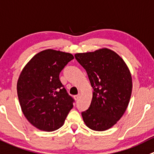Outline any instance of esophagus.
I'll return each mask as SVG.
<instances>
[{"instance_id":"obj_1","label":"esophagus","mask_w":154,"mask_h":154,"mask_svg":"<svg viewBox=\"0 0 154 154\" xmlns=\"http://www.w3.org/2000/svg\"><path fill=\"white\" fill-rule=\"evenodd\" d=\"M80 94H78V95H74V99L75 100H78L79 98H80Z\"/></svg>"}]
</instances>
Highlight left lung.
<instances>
[{"instance_id":"8db88e82","label":"left lung","mask_w":154,"mask_h":154,"mask_svg":"<svg viewBox=\"0 0 154 154\" xmlns=\"http://www.w3.org/2000/svg\"><path fill=\"white\" fill-rule=\"evenodd\" d=\"M93 89L90 106L82 112L86 126L104 131L117 123L126 111L132 94V76L118 54L107 48L77 53Z\"/></svg>"}]
</instances>
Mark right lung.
I'll return each mask as SVG.
<instances>
[{"label": "right lung", "mask_w": 154, "mask_h": 154, "mask_svg": "<svg viewBox=\"0 0 154 154\" xmlns=\"http://www.w3.org/2000/svg\"><path fill=\"white\" fill-rule=\"evenodd\" d=\"M74 59L71 53L46 50L36 54L19 75L17 94L25 117L37 129L53 132L63 126L74 100L59 80Z\"/></svg>", "instance_id": "1"}]
</instances>
